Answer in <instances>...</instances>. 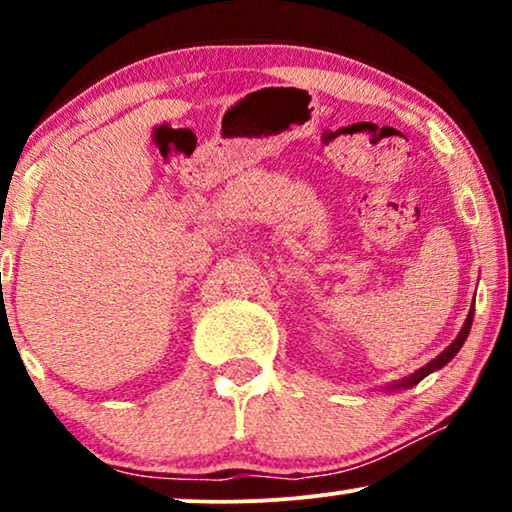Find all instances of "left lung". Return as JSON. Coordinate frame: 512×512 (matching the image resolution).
<instances>
[{
  "label": "left lung",
  "instance_id": "left-lung-1",
  "mask_svg": "<svg viewBox=\"0 0 512 512\" xmlns=\"http://www.w3.org/2000/svg\"><path fill=\"white\" fill-rule=\"evenodd\" d=\"M473 307H471V312H468V317H466V324H464V328H461V333L457 335V340H454L452 342V345L450 347H447L445 349V352L443 354H438L436 356V359H433V361H429V363H426V366L424 368H419L417 370V373H412L410 377H405V380H401V382H394V384H391V387L389 389H408V387H412V384H417V382H422L424 380V377L426 375H429V373H433V370H438V368H443V366H447V363H450L452 359H454V354H457L459 352V349H461V345H464V342H466V338H468V331H471V324H473Z\"/></svg>",
  "mask_w": 512,
  "mask_h": 512
}]
</instances>
